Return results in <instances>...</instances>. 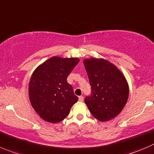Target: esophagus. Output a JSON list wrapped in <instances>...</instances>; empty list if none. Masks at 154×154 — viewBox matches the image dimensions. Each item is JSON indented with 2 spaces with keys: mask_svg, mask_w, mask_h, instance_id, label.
<instances>
[{
  "mask_svg": "<svg viewBox=\"0 0 154 154\" xmlns=\"http://www.w3.org/2000/svg\"><path fill=\"white\" fill-rule=\"evenodd\" d=\"M79 101L80 102L84 101V97H83V96H80V97H79Z\"/></svg>",
  "mask_w": 154,
  "mask_h": 154,
  "instance_id": "esophagus-1",
  "label": "esophagus"
}]
</instances>
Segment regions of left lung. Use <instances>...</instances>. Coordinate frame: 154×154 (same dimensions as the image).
Instances as JSON below:
<instances>
[{
  "mask_svg": "<svg viewBox=\"0 0 154 154\" xmlns=\"http://www.w3.org/2000/svg\"><path fill=\"white\" fill-rule=\"evenodd\" d=\"M84 64L91 85L92 94L85 103L93 117L100 122L116 118L126 105L129 87L123 73L104 58L90 57Z\"/></svg>",
  "mask_w": 154,
  "mask_h": 154,
  "instance_id": "8db88e82",
  "label": "left lung"
}]
</instances>
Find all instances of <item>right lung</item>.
<instances>
[{
    "instance_id": "right-lung-1",
    "label": "right lung",
    "mask_w": 154,
    "mask_h": 154,
    "mask_svg": "<svg viewBox=\"0 0 154 154\" xmlns=\"http://www.w3.org/2000/svg\"><path fill=\"white\" fill-rule=\"evenodd\" d=\"M78 57L54 56L38 66L29 83V97L35 112L48 122L57 123L68 116L78 97L67 77Z\"/></svg>"
}]
</instances>
